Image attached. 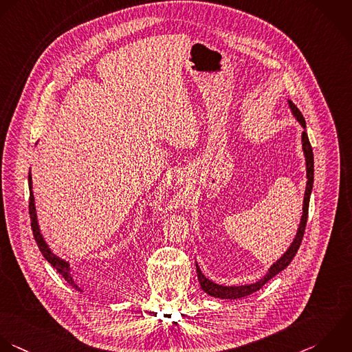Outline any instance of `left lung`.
<instances>
[{"instance_id": "8db88e82", "label": "left lung", "mask_w": 352, "mask_h": 352, "mask_svg": "<svg viewBox=\"0 0 352 352\" xmlns=\"http://www.w3.org/2000/svg\"><path fill=\"white\" fill-rule=\"evenodd\" d=\"M289 108L292 111V115L296 118V120L302 124V127L305 129V131L302 133V146H303V153L306 157V171H307V185H306V192H305V200H303V215L300 218V223L298 228V233L292 241V244L289 245V248L287 250V252L276 262L270 266L269 272L266 273V276L261 280H258L254 284H248V285H240V287H225V285H219L212 283L211 280H208L200 270L199 265L196 263V270H197V277H199V283L201 289L214 298H219V299H240V298H245L256 291H259L269 280H272L273 277H276L280 272H283L284 269L288 267V265L292 262V259L295 258L302 240H303V234L306 230V225H307V217H309V203H310V196H311V190H313V184H314V155H313V148L311 144L309 141V135L306 133V120L302 115V112L299 111V108L291 101L288 100Z\"/></svg>"}]
</instances>
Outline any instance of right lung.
<instances>
[{"label":"right lung","mask_w":352,"mask_h":352,"mask_svg":"<svg viewBox=\"0 0 352 352\" xmlns=\"http://www.w3.org/2000/svg\"><path fill=\"white\" fill-rule=\"evenodd\" d=\"M28 188H30V204H28V212H30V219H31V229H32V234L34 239L36 241V245L39 248V251L42 252L43 258L63 276V278L74 288H78L76 283L72 278L71 274V267L69 263L65 262L64 259L58 258L56 254L52 252V250L49 248V245L46 244V241L43 240L41 230H39V225H38V219H36V211H35V203H34V195H32V181H31V173L28 174Z\"/></svg>","instance_id":"right-lung-1"}]
</instances>
